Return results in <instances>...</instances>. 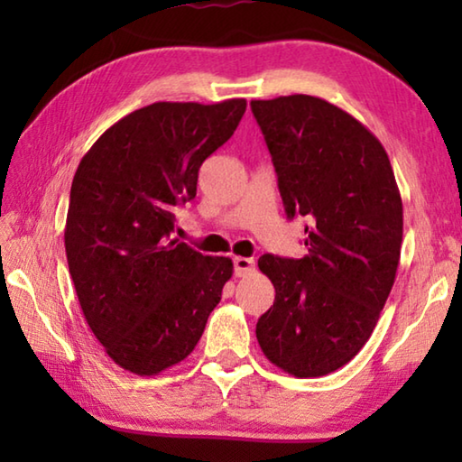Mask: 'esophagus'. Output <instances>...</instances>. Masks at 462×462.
<instances>
[{"instance_id": "34e87169", "label": "esophagus", "mask_w": 462, "mask_h": 462, "mask_svg": "<svg viewBox=\"0 0 462 462\" xmlns=\"http://www.w3.org/2000/svg\"><path fill=\"white\" fill-rule=\"evenodd\" d=\"M254 271V261L246 259V256H234V275L245 277Z\"/></svg>"}]
</instances>
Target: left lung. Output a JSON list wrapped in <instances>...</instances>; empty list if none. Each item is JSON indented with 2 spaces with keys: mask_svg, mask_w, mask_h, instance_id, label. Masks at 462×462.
I'll list each match as a JSON object with an SVG mask.
<instances>
[{
  "mask_svg": "<svg viewBox=\"0 0 462 462\" xmlns=\"http://www.w3.org/2000/svg\"><path fill=\"white\" fill-rule=\"evenodd\" d=\"M287 217H308L303 259L263 254L275 303L256 322L264 356L293 377L338 371L371 338L402 254L403 206L379 138L314 96L253 99Z\"/></svg>",
  "mask_w": 462,
  "mask_h": 462,
  "instance_id": "left-lung-1",
  "label": "left lung"
}]
</instances>
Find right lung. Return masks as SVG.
<instances>
[{"mask_svg": "<svg viewBox=\"0 0 462 462\" xmlns=\"http://www.w3.org/2000/svg\"><path fill=\"white\" fill-rule=\"evenodd\" d=\"M246 99L156 101L124 116L79 162L69 199V273L91 332L116 365L151 377L199 342L232 277L228 256L173 236L201 162L228 140Z\"/></svg>", "mask_w": 462, "mask_h": 462, "instance_id": "add662e5", "label": "right lung"}]
</instances>
